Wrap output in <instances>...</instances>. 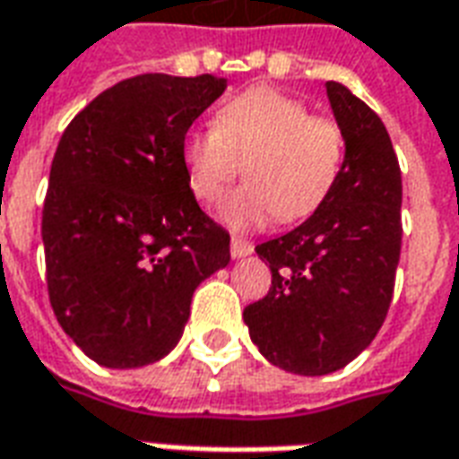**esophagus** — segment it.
Listing matches in <instances>:
<instances>
[{
  "mask_svg": "<svg viewBox=\"0 0 459 459\" xmlns=\"http://www.w3.org/2000/svg\"><path fill=\"white\" fill-rule=\"evenodd\" d=\"M250 253H253V243H250V240L238 238V236L230 238V255H233V258H246Z\"/></svg>",
  "mask_w": 459,
  "mask_h": 459,
  "instance_id": "obj_1",
  "label": "esophagus"
}]
</instances>
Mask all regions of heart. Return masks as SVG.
<instances>
[{"label":"heart","mask_w":459,"mask_h":459,"mask_svg":"<svg viewBox=\"0 0 459 459\" xmlns=\"http://www.w3.org/2000/svg\"><path fill=\"white\" fill-rule=\"evenodd\" d=\"M346 142L339 122L309 115L305 100L278 88H250L213 113V130L189 132L181 144L191 194L216 204L243 174L221 219L233 229H258L309 219L329 199L344 167Z\"/></svg>","instance_id":"heart-1"}]
</instances>
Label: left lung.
Wrapping results in <instances>:
<instances>
[{
	"mask_svg": "<svg viewBox=\"0 0 459 459\" xmlns=\"http://www.w3.org/2000/svg\"><path fill=\"white\" fill-rule=\"evenodd\" d=\"M327 95L346 154L329 199L302 226L255 246L273 273L268 295L243 309L270 364L325 376L371 344L394 298L401 258V167L381 117L342 83Z\"/></svg>",
	"mask_w": 459,
	"mask_h": 459,
	"instance_id": "1",
	"label": "left lung"
}]
</instances>
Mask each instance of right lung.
<instances>
[{"label": "right lung", "mask_w": 459, "mask_h": 459, "mask_svg": "<svg viewBox=\"0 0 459 459\" xmlns=\"http://www.w3.org/2000/svg\"><path fill=\"white\" fill-rule=\"evenodd\" d=\"M226 81L142 74L75 115L51 161L41 236L48 299L93 361L137 368L181 339L230 236L191 194L181 144Z\"/></svg>", "instance_id": "obj_1"}]
</instances>
